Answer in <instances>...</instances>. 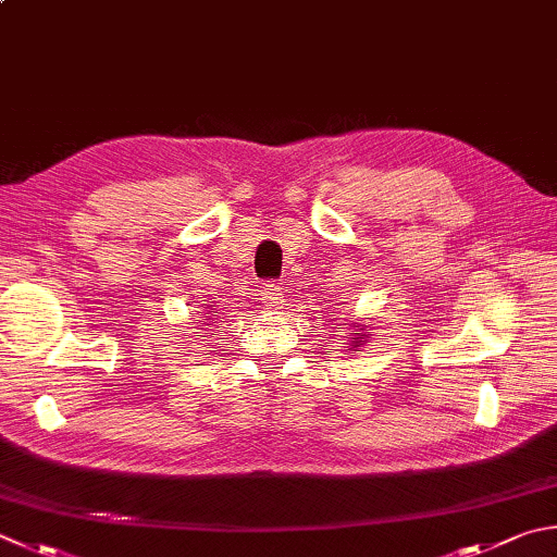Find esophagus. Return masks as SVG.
<instances>
[{
  "mask_svg": "<svg viewBox=\"0 0 557 557\" xmlns=\"http://www.w3.org/2000/svg\"><path fill=\"white\" fill-rule=\"evenodd\" d=\"M264 302L269 308L278 310L283 302H286V293H283V288L278 286V283H269L267 290H264Z\"/></svg>",
  "mask_w": 557,
  "mask_h": 557,
  "instance_id": "1",
  "label": "esophagus"
}]
</instances>
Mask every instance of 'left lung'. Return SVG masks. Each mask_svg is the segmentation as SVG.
<instances>
[{"label":"left lung","instance_id":"obj_1","mask_svg":"<svg viewBox=\"0 0 557 557\" xmlns=\"http://www.w3.org/2000/svg\"><path fill=\"white\" fill-rule=\"evenodd\" d=\"M351 326L355 327L354 331L350 330L346 332V342H349V346H344L346 351H359V346L363 344V342H369V334H366L363 330L369 327V324H359V322H351ZM339 332H342V327H337Z\"/></svg>","mask_w":557,"mask_h":557}]
</instances>
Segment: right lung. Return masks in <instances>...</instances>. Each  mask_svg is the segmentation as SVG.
Instances as JSON below:
<instances>
[{"label":"right lung","instance_id":"right-lung-1","mask_svg":"<svg viewBox=\"0 0 557 557\" xmlns=\"http://www.w3.org/2000/svg\"><path fill=\"white\" fill-rule=\"evenodd\" d=\"M203 308H206V312H203L206 320H201V330H208L206 324L220 320V310H223V308H218L215 302H208V306H203ZM196 337H201V332H196Z\"/></svg>","mask_w":557,"mask_h":557}]
</instances>
